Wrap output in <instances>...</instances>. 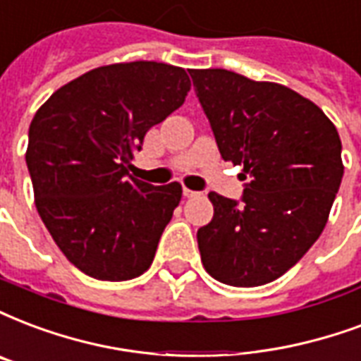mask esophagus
Instances as JSON below:
<instances>
[{"instance_id":"1","label":"esophagus","mask_w":361,"mask_h":361,"mask_svg":"<svg viewBox=\"0 0 361 361\" xmlns=\"http://www.w3.org/2000/svg\"><path fill=\"white\" fill-rule=\"evenodd\" d=\"M183 194H184V197H197V196H202L200 192L190 190V188H183Z\"/></svg>"}]
</instances>
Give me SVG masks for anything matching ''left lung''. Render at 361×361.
I'll list each match as a JSON object with an SVG mask.
<instances>
[{
	"mask_svg": "<svg viewBox=\"0 0 361 361\" xmlns=\"http://www.w3.org/2000/svg\"><path fill=\"white\" fill-rule=\"evenodd\" d=\"M224 161L242 165V202L209 192L213 219L197 230L205 270L221 283H270L325 228L343 180L341 139L322 108L293 89L222 68L190 70Z\"/></svg>",
	"mask_w": 361,
	"mask_h": 361,
	"instance_id": "obj_1",
	"label": "left lung"
}]
</instances>
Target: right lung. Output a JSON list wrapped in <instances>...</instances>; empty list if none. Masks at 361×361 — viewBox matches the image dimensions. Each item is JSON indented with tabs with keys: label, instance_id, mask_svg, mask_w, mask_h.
<instances>
[{
	"label": "right lung",
	"instance_id": "right-lung-1",
	"mask_svg": "<svg viewBox=\"0 0 361 361\" xmlns=\"http://www.w3.org/2000/svg\"><path fill=\"white\" fill-rule=\"evenodd\" d=\"M188 91L184 68L119 62L56 89L32 119L26 165L37 213L83 274L126 281L150 268L183 186H152L129 167L148 129Z\"/></svg>",
	"mask_w": 361,
	"mask_h": 361
}]
</instances>
